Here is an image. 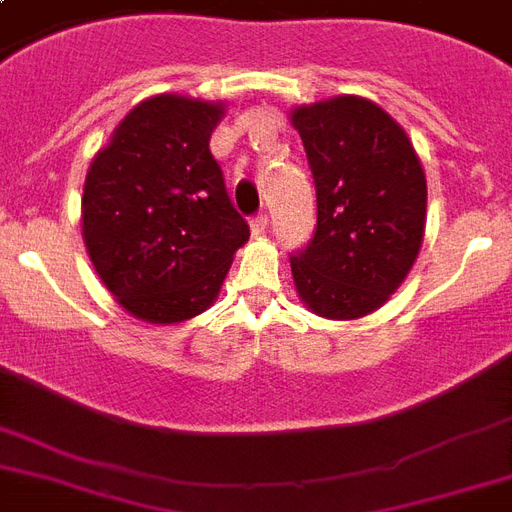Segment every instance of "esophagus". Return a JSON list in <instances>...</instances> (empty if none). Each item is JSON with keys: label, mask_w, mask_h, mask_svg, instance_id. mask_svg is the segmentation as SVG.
I'll use <instances>...</instances> for the list:
<instances>
[{"label": "esophagus", "mask_w": 512, "mask_h": 512, "mask_svg": "<svg viewBox=\"0 0 512 512\" xmlns=\"http://www.w3.org/2000/svg\"><path fill=\"white\" fill-rule=\"evenodd\" d=\"M249 228H252L255 236H263V233L268 231V215H265V212H257V215L249 220Z\"/></svg>", "instance_id": "obj_1"}]
</instances>
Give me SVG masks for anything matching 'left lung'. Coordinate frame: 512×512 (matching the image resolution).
I'll list each match as a JSON object with an SVG mask.
<instances>
[{
	"label": "left lung",
	"instance_id": "1",
	"mask_svg": "<svg viewBox=\"0 0 512 512\" xmlns=\"http://www.w3.org/2000/svg\"><path fill=\"white\" fill-rule=\"evenodd\" d=\"M316 183V231L289 257L300 300L324 319H361L412 271L425 236L428 183L404 127L356 95L297 106Z\"/></svg>",
	"mask_w": 512,
	"mask_h": 512
}]
</instances>
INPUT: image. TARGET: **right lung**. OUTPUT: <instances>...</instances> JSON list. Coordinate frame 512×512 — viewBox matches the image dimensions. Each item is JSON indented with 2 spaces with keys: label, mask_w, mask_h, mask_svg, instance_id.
I'll list each match as a JSON object with an SVG mask.
<instances>
[{
  "label": "right lung",
  "mask_w": 512,
  "mask_h": 512,
  "mask_svg": "<svg viewBox=\"0 0 512 512\" xmlns=\"http://www.w3.org/2000/svg\"><path fill=\"white\" fill-rule=\"evenodd\" d=\"M223 114V103L154 95L124 116L87 170L84 247L135 319L177 324L207 311L249 239L209 154Z\"/></svg>",
  "instance_id": "1"
}]
</instances>
